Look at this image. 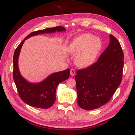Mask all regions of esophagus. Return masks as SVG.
I'll return each mask as SVG.
<instances>
[{
	"mask_svg": "<svg viewBox=\"0 0 135 135\" xmlns=\"http://www.w3.org/2000/svg\"><path fill=\"white\" fill-rule=\"evenodd\" d=\"M75 74H76V72H75V71L74 69L71 68V70H70V75L71 76H74L75 75Z\"/></svg>",
	"mask_w": 135,
	"mask_h": 135,
	"instance_id": "obj_1",
	"label": "esophagus"
}]
</instances>
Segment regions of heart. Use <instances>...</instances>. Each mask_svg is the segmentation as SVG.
I'll return each instance as SVG.
<instances>
[{
    "instance_id": "obj_1",
    "label": "heart",
    "mask_w": 135,
    "mask_h": 135,
    "mask_svg": "<svg viewBox=\"0 0 135 135\" xmlns=\"http://www.w3.org/2000/svg\"><path fill=\"white\" fill-rule=\"evenodd\" d=\"M102 47V41L91 33L80 35L72 40L67 47L69 53L76 54L75 61L79 67L86 68L95 61Z\"/></svg>"
}]
</instances>
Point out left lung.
I'll return each instance as SVG.
<instances>
[{
    "label": "left lung",
    "mask_w": 135,
    "mask_h": 135,
    "mask_svg": "<svg viewBox=\"0 0 135 135\" xmlns=\"http://www.w3.org/2000/svg\"><path fill=\"white\" fill-rule=\"evenodd\" d=\"M109 37L108 47L98 61L76 72L78 104L85 110L95 109L105 105L122 82L123 51L118 40L112 35Z\"/></svg>",
    "instance_id": "8db88e82"
}]
</instances>
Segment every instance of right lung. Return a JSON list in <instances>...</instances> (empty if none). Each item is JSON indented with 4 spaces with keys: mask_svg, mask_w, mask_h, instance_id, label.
<instances>
[{
    "mask_svg": "<svg viewBox=\"0 0 135 135\" xmlns=\"http://www.w3.org/2000/svg\"><path fill=\"white\" fill-rule=\"evenodd\" d=\"M65 31L63 27L57 26L53 28L39 30L30 33L16 48L13 57V78L20 98L27 104L39 108H49L56 100V89L60 83L68 79L70 69L50 75L44 80L39 83H31L24 79L18 68V57L20 50L25 40L39 34L53 33Z\"/></svg>",
    "mask_w": 135,
    "mask_h": 135,
    "instance_id": "1",
    "label": "right lung"
}]
</instances>
